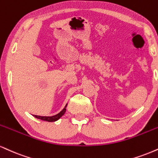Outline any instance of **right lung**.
Returning <instances> with one entry per match:
<instances>
[{
	"label": "right lung",
	"mask_w": 158,
	"mask_h": 158,
	"mask_svg": "<svg viewBox=\"0 0 158 158\" xmlns=\"http://www.w3.org/2000/svg\"><path fill=\"white\" fill-rule=\"evenodd\" d=\"M66 107H67V104H66L64 109L62 110L60 113L56 114V115H53V116H40V115H34V116H35V118H37L41 119V120H43V121H48V122H54V121H57L59 118H60L64 115V113H65V111H66Z\"/></svg>",
	"instance_id": "1"
}]
</instances>
